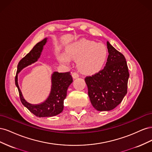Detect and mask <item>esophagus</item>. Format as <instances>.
Instances as JSON below:
<instances>
[{"mask_svg": "<svg viewBox=\"0 0 152 152\" xmlns=\"http://www.w3.org/2000/svg\"><path fill=\"white\" fill-rule=\"evenodd\" d=\"M72 77H73V79H77V78L79 77V75L78 74V73H76V72H73V73H72Z\"/></svg>", "mask_w": 152, "mask_h": 152, "instance_id": "1", "label": "esophagus"}]
</instances>
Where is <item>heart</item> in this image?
I'll use <instances>...</instances> for the list:
<instances>
[{"mask_svg": "<svg viewBox=\"0 0 152 152\" xmlns=\"http://www.w3.org/2000/svg\"><path fill=\"white\" fill-rule=\"evenodd\" d=\"M66 53L59 54V61L68 64L70 58L76 60L79 70L85 74L100 71L108 56V50L104 44L89 40H80L72 44L66 49Z\"/></svg>", "mask_w": 152, "mask_h": 152, "instance_id": "obj_1", "label": "heart"}]
</instances>
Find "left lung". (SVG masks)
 Masks as SVG:
<instances>
[{"instance_id":"1","label":"left lung","mask_w":152,"mask_h":152,"mask_svg":"<svg viewBox=\"0 0 152 152\" xmlns=\"http://www.w3.org/2000/svg\"><path fill=\"white\" fill-rule=\"evenodd\" d=\"M108 56L103 70L85 78L91 102L98 111H110L127 92L129 73L124 55L107 42Z\"/></svg>"}]
</instances>
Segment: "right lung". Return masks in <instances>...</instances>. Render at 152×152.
<instances>
[{
	"instance_id": "1",
	"label": "right lung",
	"mask_w": 152,
	"mask_h": 152,
	"mask_svg": "<svg viewBox=\"0 0 152 152\" xmlns=\"http://www.w3.org/2000/svg\"><path fill=\"white\" fill-rule=\"evenodd\" d=\"M47 42L45 38L37 44L26 56L18 63L17 72L15 77V84L18 87L20 100L29 111L39 117H53L60 113L64 108V99L66 96L68 87L73 82L70 72L59 73L55 72L52 75L51 91L48 98L42 103L33 105L27 103L23 97L21 92L18 84V73L23 68L37 61L40 58L43 46Z\"/></svg>"
}]
</instances>
